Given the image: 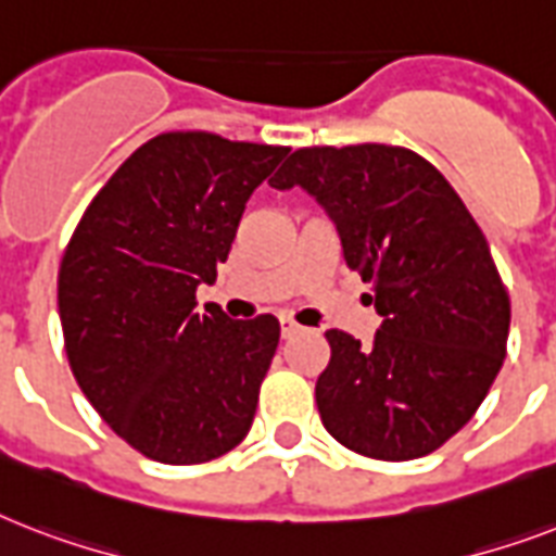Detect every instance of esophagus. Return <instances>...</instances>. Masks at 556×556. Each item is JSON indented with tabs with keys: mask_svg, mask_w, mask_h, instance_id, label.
I'll return each mask as SVG.
<instances>
[{
	"mask_svg": "<svg viewBox=\"0 0 556 556\" xmlns=\"http://www.w3.org/2000/svg\"><path fill=\"white\" fill-rule=\"evenodd\" d=\"M279 331H282V338L291 340V338H296L300 331H303V326H300V323H296L294 317H288V314H282V317H279Z\"/></svg>",
	"mask_w": 556,
	"mask_h": 556,
	"instance_id": "1",
	"label": "esophagus"
}]
</instances>
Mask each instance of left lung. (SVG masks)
Wrapping results in <instances>:
<instances>
[{
	"label": "left lung",
	"instance_id": "1",
	"mask_svg": "<svg viewBox=\"0 0 556 556\" xmlns=\"http://www.w3.org/2000/svg\"><path fill=\"white\" fill-rule=\"evenodd\" d=\"M270 187L320 201L383 317L371 346L326 331L323 427L380 462L439 450L488 395L510 329L508 291L465 201L430 161L387 143L305 147Z\"/></svg>",
	"mask_w": 556,
	"mask_h": 556
}]
</instances>
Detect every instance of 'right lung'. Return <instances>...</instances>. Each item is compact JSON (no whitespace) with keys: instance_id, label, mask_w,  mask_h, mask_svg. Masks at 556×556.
<instances>
[{"instance_id":"right-lung-1","label":"right lung","mask_w":556,"mask_h":556,"mask_svg":"<svg viewBox=\"0 0 556 556\" xmlns=\"http://www.w3.org/2000/svg\"><path fill=\"white\" fill-rule=\"evenodd\" d=\"M288 147L164 132L91 199L63 253L56 305L83 395L147 458L201 465L248 435L279 320L195 308L251 192Z\"/></svg>"}]
</instances>
